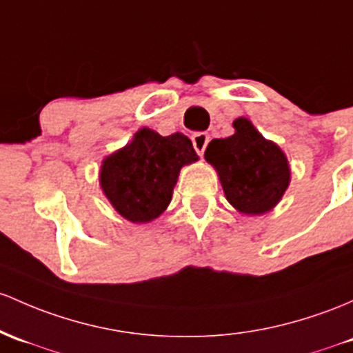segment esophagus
Here are the masks:
<instances>
[{"mask_svg": "<svg viewBox=\"0 0 353 353\" xmlns=\"http://www.w3.org/2000/svg\"><path fill=\"white\" fill-rule=\"evenodd\" d=\"M208 142H209V135L206 132H196L192 135V145H194L196 152L199 154V156H203L204 154Z\"/></svg>", "mask_w": 353, "mask_h": 353, "instance_id": "obj_1", "label": "esophagus"}]
</instances>
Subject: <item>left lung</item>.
I'll list each match as a JSON object with an SVG mask.
<instances>
[{
    "label": "left lung",
    "mask_w": 353,
    "mask_h": 353,
    "mask_svg": "<svg viewBox=\"0 0 353 353\" xmlns=\"http://www.w3.org/2000/svg\"><path fill=\"white\" fill-rule=\"evenodd\" d=\"M233 127V135L209 142L204 159L218 172L228 203L241 214L261 216L276 206L288 189V159L250 119H236Z\"/></svg>",
    "instance_id": "8db88e82"
}]
</instances>
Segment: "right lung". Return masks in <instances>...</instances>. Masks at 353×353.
Here are the masks:
<instances>
[{
	"instance_id": "obj_1",
	"label": "right lung",
	"mask_w": 353,
	"mask_h": 353,
	"mask_svg": "<svg viewBox=\"0 0 353 353\" xmlns=\"http://www.w3.org/2000/svg\"><path fill=\"white\" fill-rule=\"evenodd\" d=\"M197 159L184 134L162 137L142 127L129 144L103 159L100 189L123 219L150 223L168 209L181 169Z\"/></svg>"
}]
</instances>
